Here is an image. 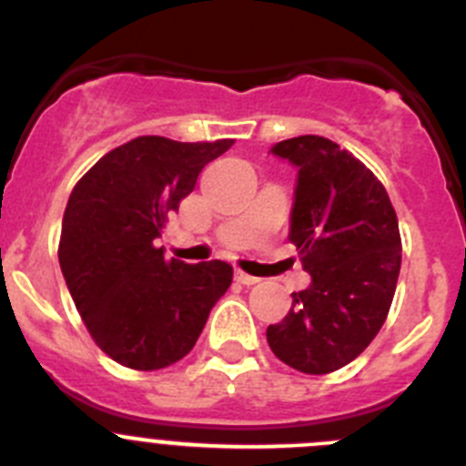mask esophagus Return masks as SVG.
I'll use <instances>...</instances> for the list:
<instances>
[{"label": "esophagus", "instance_id": "34e87169", "mask_svg": "<svg viewBox=\"0 0 466 466\" xmlns=\"http://www.w3.org/2000/svg\"><path fill=\"white\" fill-rule=\"evenodd\" d=\"M236 279L240 284H257L258 282V278H254V275H249V273H242V270H236Z\"/></svg>", "mask_w": 466, "mask_h": 466}]
</instances>
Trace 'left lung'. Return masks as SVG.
I'll list each match as a JSON object with an SVG mask.
<instances>
[{"label":"left lung","mask_w":466,"mask_h":466,"mask_svg":"<svg viewBox=\"0 0 466 466\" xmlns=\"http://www.w3.org/2000/svg\"><path fill=\"white\" fill-rule=\"evenodd\" d=\"M270 154L299 170L289 240L310 284L266 339L287 366L322 376L360 357L385 322L401 268L399 221L376 175L331 139L300 135Z\"/></svg>","instance_id":"obj_1"}]
</instances>
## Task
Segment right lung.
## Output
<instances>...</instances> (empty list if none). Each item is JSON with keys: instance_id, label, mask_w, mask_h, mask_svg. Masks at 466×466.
<instances>
[{"instance_id": "1", "label": "right lung", "mask_w": 466, "mask_h": 466, "mask_svg": "<svg viewBox=\"0 0 466 466\" xmlns=\"http://www.w3.org/2000/svg\"><path fill=\"white\" fill-rule=\"evenodd\" d=\"M230 144L130 139L69 196L57 249L65 282L95 343L127 369L158 371L187 357L230 287V263L166 261L156 242L200 170Z\"/></svg>"}]
</instances>
